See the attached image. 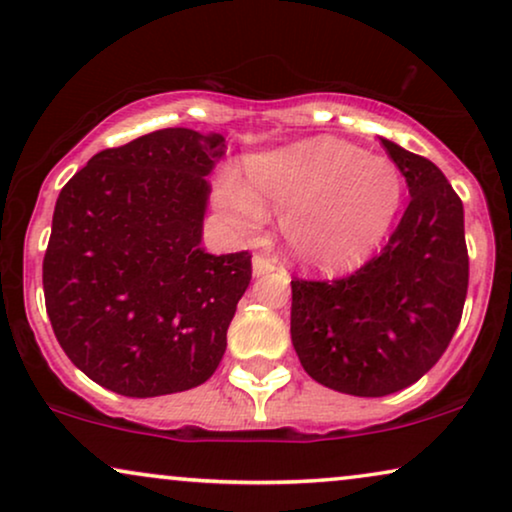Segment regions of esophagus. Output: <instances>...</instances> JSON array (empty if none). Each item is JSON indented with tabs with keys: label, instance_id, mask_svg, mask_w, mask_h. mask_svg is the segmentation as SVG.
<instances>
[{
	"label": "esophagus",
	"instance_id": "obj_1",
	"mask_svg": "<svg viewBox=\"0 0 512 512\" xmlns=\"http://www.w3.org/2000/svg\"><path fill=\"white\" fill-rule=\"evenodd\" d=\"M251 268H254L256 277H261V275H268V272L275 270L277 265H275V261H272V258L263 256V254H256L254 261H251Z\"/></svg>",
	"mask_w": 512,
	"mask_h": 512
}]
</instances>
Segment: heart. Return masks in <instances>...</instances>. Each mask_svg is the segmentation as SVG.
I'll return each mask as SVG.
<instances>
[{
    "mask_svg": "<svg viewBox=\"0 0 512 512\" xmlns=\"http://www.w3.org/2000/svg\"><path fill=\"white\" fill-rule=\"evenodd\" d=\"M249 183L221 172L216 207L240 235L265 223V205L282 212L279 230L291 258L312 270L342 272L366 263L394 226L403 177L387 158L319 137L254 156Z\"/></svg>",
    "mask_w": 512,
    "mask_h": 512,
    "instance_id": "heart-1",
    "label": "heart"
}]
</instances>
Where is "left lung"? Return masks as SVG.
<instances>
[{
	"label": "left lung",
	"instance_id": "1",
	"mask_svg": "<svg viewBox=\"0 0 512 512\" xmlns=\"http://www.w3.org/2000/svg\"><path fill=\"white\" fill-rule=\"evenodd\" d=\"M410 205L380 256L333 282H291V340L305 373L352 396L396 394L436 366L468 291L464 205L431 160L389 139Z\"/></svg>",
	"mask_w": 512,
	"mask_h": 512
}]
</instances>
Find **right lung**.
Here are the masks:
<instances>
[{"label":"right lung","instance_id":"obj_1","mask_svg":"<svg viewBox=\"0 0 512 512\" xmlns=\"http://www.w3.org/2000/svg\"><path fill=\"white\" fill-rule=\"evenodd\" d=\"M226 139L165 128L104 149L67 181L44 256V296L69 361L130 398L207 382L251 282L249 251L202 247L207 174Z\"/></svg>","mask_w":512,"mask_h":512}]
</instances>
